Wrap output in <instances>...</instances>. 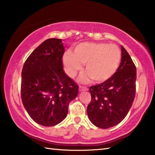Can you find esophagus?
Listing matches in <instances>:
<instances>
[{
    "instance_id": "1",
    "label": "esophagus",
    "mask_w": 155,
    "mask_h": 155,
    "mask_svg": "<svg viewBox=\"0 0 155 155\" xmlns=\"http://www.w3.org/2000/svg\"><path fill=\"white\" fill-rule=\"evenodd\" d=\"M88 90V88L87 87L85 86H80L79 87V91H87Z\"/></svg>"
}]
</instances>
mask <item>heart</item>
Wrapping results in <instances>:
<instances>
[{"instance_id":"1","label":"heart","mask_w":155,"mask_h":155,"mask_svg":"<svg viewBox=\"0 0 155 155\" xmlns=\"http://www.w3.org/2000/svg\"><path fill=\"white\" fill-rule=\"evenodd\" d=\"M121 51L114 44L104 43H82L76 46L72 52L66 51L63 61L66 73L73 77L85 64L87 71L80 76V80L89 82L92 78L103 83L111 78L120 66Z\"/></svg>"}]
</instances>
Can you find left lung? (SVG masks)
<instances>
[{
	"label": "left lung",
	"instance_id": "1",
	"mask_svg": "<svg viewBox=\"0 0 155 155\" xmlns=\"http://www.w3.org/2000/svg\"><path fill=\"white\" fill-rule=\"evenodd\" d=\"M136 81V66L121 46V61L116 73L102 83L89 87L91 100L87 111L93 124L108 129L121 122L134 100Z\"/></svg>",
	"mask_w": 155,
	"mask_h": 155
}]
</instances>
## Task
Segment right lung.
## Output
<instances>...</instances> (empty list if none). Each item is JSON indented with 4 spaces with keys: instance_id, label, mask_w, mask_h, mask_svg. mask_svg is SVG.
<instances>
[{
    "instance_id": "obj_1",
    "label": "right lung",
    "mask_w": 155,
    "mask_h": 155,
    "mask_svg": "<svg viewBox=\"0 0 155 155\" xmlns=\"http://www.w3.org/2000/svg\"><path fill=\"white\" fill-rule=\"evenodd\" d=\"M61 39L45 41L28 56L21 72V97L34 121L51 127L65 119L78 86L64 72Z\"/></svg>"
}]
</instances>
